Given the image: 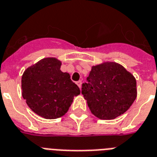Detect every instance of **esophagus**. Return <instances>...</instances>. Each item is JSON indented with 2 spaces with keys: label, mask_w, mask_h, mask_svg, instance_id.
Listing matches in <instances>:
<instances>
[{
  "label": "esophagus",
  "mask_w": 157,
  "mask_h": 157,
  "mask_svg": "<svg viewBox=\"0 0 157 157\" xmlns=\"http://www.w3.org/2000/svg\"><path fill=\"white\" fill-rule=\"evenodd\" d=\"M76 85H77V86H78L80 87V88H81V81H76Z\"/></svg>",
  "instance_id": "obj_1"
}]
</instances>
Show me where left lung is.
<instances>
[{
	"mask_svg": "<svg viewBox=\"0 0 157 157\" xmlns=\"http://www.w3.org/2000/svg\"><path fill=\"white\" fill-rule=\"evenodd\" d=\"M81 94L91 113L100 119H113L125 113L137 97L136 79L123 66L105 63L92 67Z\"/></svg>",
	"mask_w": 157,
	"mask_h": 157,
	"instance_id": "left-lung-1",
	"label": "left lung"
}]
</instances>
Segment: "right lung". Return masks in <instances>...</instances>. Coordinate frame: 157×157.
<instances>
[{"mask_svg": "<svg viewBox=\"0 0 157 157\" xmlns=\"http://www.w3.org/2000/svg\"><path fill=\"white\" fill-rule=\"evenodd\" d=\"M61 65L56 58H44L23 74V98L34 113L44 118L54 119L64 115L74 96L81 93L70 75L60 70Z\"/></svg>", "mask_w": 157, "mask_h": 157, "instance_id": "add662e5", "label": "right lung"}]
</instances>
